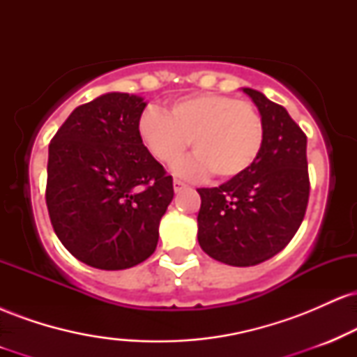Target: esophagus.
Listing matches in <instances>:
<instances>
[{
	"instance_id": "obj_1",
	"label": "esophagus",
	"mask_w": 357,
	"mask_h": 357,
	"mask_svg": "<svg viewBox=\"0 0 357 357\" xmlns=\"http://www.w3.org/2000/svg\"><path fill=\"white\" fill-rule=\"evenodd\" d=\"M173 186H174V191L179 192L181 190H184V188H186V184H184L183 181H179V179H174Z\"/></svg>"
}]
</instances>
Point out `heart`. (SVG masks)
<instances>
[{
	"mask_svg": "<svg viewBox=\"0 0 357 357\" xmlns=\"http://www.w3.org/2000/svg\"><path fill=\"white\" fill-rule=\"evenodd\" d=\"M137 132L151 155L165 166L179 162L191 141L196 155L178 167L186 178L211 171L220 179H233L260 158L265 122L260 110L247 100L202 92L171 102L166 114L144 110Z\"/></svg>",
	"mask_w": 357,
	"mask_h": 357,
	"instance_id": "heart-1",
	"label": "heart"
}]
</instances>
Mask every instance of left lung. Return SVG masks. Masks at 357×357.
I'll list each match as a JSON object with an SVG mask.
<instances>
[{"label":"left lung","instance_id":"1","mask_svg":"<svg viewBox=\"0 0 357 357\" xmlns=\"http://www.w3.org/2000/svg\"><path fill=\"white\" fill-rule=\"evenodd\" d=\"M265 122L260 158L218 188H199L198 241L233 267L261 264L294 238L309 203L307 136L289 112L261 92L243 89Z\"/></svg>","mask_w":357,"mask_h":357}]
</instances>
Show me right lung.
<instances>
[{"mask_svg":"<svg viewBox=\"0 0 357 357\" xmlns=\"http://www.w3.org/2000/svg\"><path fill=\"white\" fill-rule=\"evenodd\" d=\"M144 107L142 97L105 93L73 110L48 146L52 227L90 267L130 268L158 247L174 188L139 137Z\"/></svg>","mask_w":357,"mask_h":357,"instance_id":"right-lung-1","label":"right lung"}]
</instances>
